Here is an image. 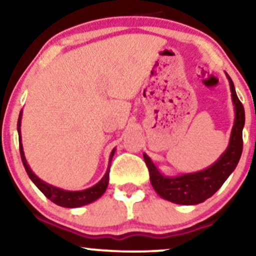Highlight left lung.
<instances>
[{
	"mask_svg": "<svg viewBox=\"0 0 256 256\" xmlns=\"http://www.w3.org/2000/svg\"><path fill=\"white\" fill-rule=\"evenodd\" d=\"M231 86L232 101L236 110L234 125L232 128L230 143L222 158L210 168L198 173L183 174L179 177L168 178L161 174L152 160L143 155L146 165L149 170L152 188L158 195L165 200L179 204H198L214 195L220 186L224 184L228 176L234 172L238 164L243 149V126H244V108L242 102L237 98L234 82L228 77Z\"/></svg>",
	"mask_w": 256,
	"mask_h": 256,
	"instance_id": "obj_1",
	"label": "left lung"
}]
</instances>
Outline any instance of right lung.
I'll return each instance as SVG.
<instances>
[{
    "instance_id": "right-lung-1",
    "label": "right lung",
    "mask_w": 256,
    "mask_h": 256,
    "mask_svg": "<svg viewBox=\"0 0 256 256\" xmlns=\"http://www.w3.org/2000/svg\"><path fill=\"white\" fill-rule=\"evenodd\" d=\"M20 120H22V113L19 114V119H18V132H19V149H20V156H22V165H24L28 177L31 178V180L34 182V185H36L38 189L46 195V198H48L52 202L61 206V207L76 208V207H80V206L91 204V202H94L95 200H98V198H101V196L104 195L106 189H107L108 180H110V161H112V156L114 155V150L110 154V165H108L107 172H106L104 178H102L98 184L94 185L92 188H89V189L83 190V192H66V190L58 189V188L52 186V185L44 183L43 180H40V179L31 171V168L28 167V162H26V158L24 156V150H22V137H20Z\"/></svg>"
}]
</instances>
